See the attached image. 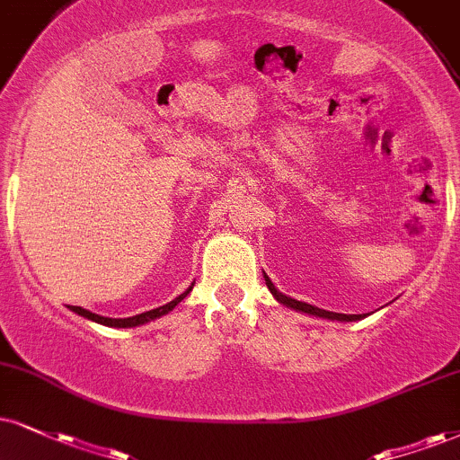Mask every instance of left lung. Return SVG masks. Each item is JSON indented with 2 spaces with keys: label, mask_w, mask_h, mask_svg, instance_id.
Wrapping results in <instances>:
<instances>
[{
  "label": "left lung",
  "mask_w": 460,
  "mask_h": 460,
  "mask_svg": "<svg viewBox=\"0 0 460 460\" xmlns=\"http://www.w3.org/2000/svg\"><path fill=\"white\" fill-rule=\"evenodd\" d=\"M266 279V286H269V290L273 292V296L279 300V303L286 305V307H292L296 311H303V314H311V315H317V317H328V320H339V322H354V320H360V317L365 315H348V314H332V311H324V309H317L314 305H307V303H300V300H294L290 296H286V294L277 292V288L273 286V281L269 279V277L264 275Z\"/></svg>",
  "instance_id": "1"
}]
</instances>
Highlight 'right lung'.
I'll return each instance as SVG.
<instances>
[{
	"instance_id": "obj_1",
	"label": "right lung",
	"mask_w": 460,
	"mask_h": 460,
	"mask_svg": "<svg viewBox=\"0 0 460 460\" xmlns=\"http://www.w3.org/2000/svg\"><path fill=\"white\" fill-rule=\"evenodd\" d=\"M191 290V288H190ZM190 290H185L183 294H181V296H177L174 300H170L168 305H164V307H157V309H151V311H145V314H140V315H132V317H121V320H115V317H102V315H98V314H92V311H87V309H83V307H70L74 314H78V315H83V317H87V320H93V322H98V324H104V326H112V328H129V326H138V324H145V322H151V320H155V317H160V315H166L168 311H172L174 307H177V305L181 303V300H183L187 294H190Z\"/></svg>"
}]
</instances>
